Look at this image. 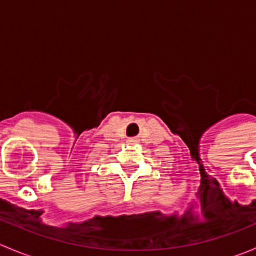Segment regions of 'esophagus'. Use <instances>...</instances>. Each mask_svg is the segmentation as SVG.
Returning a JSON list of instances; mask_svg holds the SVG:
<instances>
[{
  "instance_id": "obj_1",
  "label": "esophagus",
  "mask_w": 256,
  "mask_h": 256,
  "mask_svg": "<svg viewBox=\"0 0 256 256\" xmlns=\"http://www.w3.org/2000/svg\"><path fill=\"white\" fill-rule=\"evenodd\" d=\"M128 142H131V144H135V140H130V141H128Z\"/></svg>"
}]
</instances>
